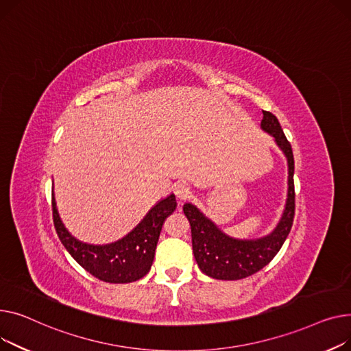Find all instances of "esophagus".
Wrapping results in <instances>:
<instances>
[{"instance_id":"34e87169","label":"esophagus","mask_w":351,"mask_h":351,"mask_svg":"<svg viewBox=\"0 0 351 351\" xmlns=\"http://www.w3.org/2000/svg\"><path fill=\"white\" fill-rule=\"evenodd\" d=\"M174 193L180 201H185L191 197V190L185 184H177L174 187Z\"/></svg>"}]
</instances>
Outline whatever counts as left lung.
<instances>
[{
    "mask_svg": "<svg viewBox=\"0 0 351 351\" xmlns=\"http://www.w3.org/2000/svg\"><path fill=\"white\" fill-rule=\"evenodd\" d=\"M261 126L272 134L278 146L287 157L289 180L287 199L283 215L275 231L265 238L241 241L226 237L218 226L205 218L193 204H184L182 211L191 226L193 252L202 274L221 280H238L248 278L269 263L289 235L295 218V160L291 143L287 141L275 114L263 110Z\"/></svg>",
    "mask_w": 351,
    "mask_h": 351,
    "instance_id": "8db88e82",
    "label": "left lung"
}]
</instances>
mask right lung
<instances>
[{"label":"right lung","instance_id":"add662e5","mask_svg":"<svg viewBox=\"0 0 351 351\" xmlns=\"http://www.w3.org/2000/svg\"><path fill=\"white\" fill-rule=\"evenodd\" d=\"M176 207L174 194L161 199L128 237L109 245H89L75 239L62 223L53 199L52 218L60 242L85 271L103 282L129 283L149 274L162 223Z\"/></svg>","mask_w":351,"mask_h":351}]
</instances>
